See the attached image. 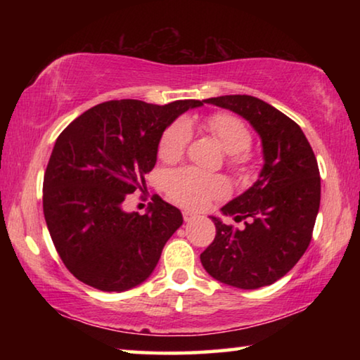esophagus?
<instances>
[{
    "label": "esophagus",
    "mask_w": 360,
    "mask_h": 360,
    "mask_svg": "<svg viewBox=\"0 0 360 360\" xmlns=\"http://www.w3.org/2000/svg\"><path fill=\"white\" fill-rule=\"evenodd\" d=\"M182 217H184L186 222H192L193 219H197V214H193L191 211H182Z\"/></svg>",
    "instance_id": "esophagus-1"
}]
</instances>
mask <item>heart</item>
<instances>
[{
    "label": "heart",
    "instance_id": "1",
    "mask_svg": "<svg viewBox=\"0 0 360 360\" xmlns=\"http://www.w3.org/2000/svg\"><path fill=\"white\" fill-rule=\"evenodd\" d=\"M206 130L229 152L227 163L236 173H246L254 163L251 130L245 120L230 112L211 114L205 122ZM192 141V127L186 117L173 120L158 139V157L174 163L186 154ZM163 188L174 203L186 208L202 210L214 200L227 197L229 186L222 176L208 174L195 168H178L163 176Z\"/></svg>",
    "mask_w": 360,
    "mask_h": 360
}]
</instances>
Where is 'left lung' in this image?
Here are the masks:
<instances>
[{"label": "left lung", "instance_id": "8db88e82", "mask_svg": "<svg viewBox=\"0 0 360 360\" xmlns=\"http://www.w3.org/2000/svg\"><path fill=\"white\" fill-rule=\"evenodd\" d=\"M205 101L251 122L262 138L265 165L255 184L222 208L245 227L211 217L216 236L200 259L224 284L270 285L294 268L311 241L321 203L318 160L300 127L268 103L249 95Z\"/></svg>", "mask_w": 360, "mask_h": 360}]
</instances>
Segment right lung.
<instances>
[{
	"label": "right lung",
	"mask_w": 360,
	"mask_h": 360,
	"mask_svg": "<svg viewBox=\"0 0 360 360\" xmlns=\"http://www.w3.org/2000/svg\"><path fill=\"white\" fill-rule=\"evenodd\" d=\"M202 105L111 100L60 133L44 173L42 208L60 259L79 281L122 292L154 271L165 243L182 225L181 211L158 195L146 214L125 212L122 205L154 168L163 130Z\"/></svg>",
	"instance_id": "1"
}]
</instances>
